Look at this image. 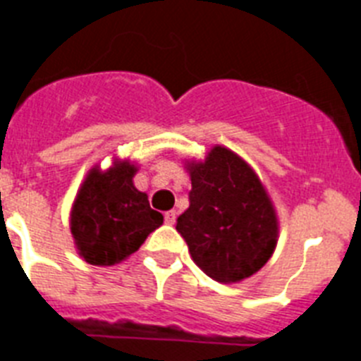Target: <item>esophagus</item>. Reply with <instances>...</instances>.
<instances>
[{"mask_svg":"<svg viewBox=\"0 0 361 361\" xmlns=\"http://www.w3.org/2000/svg\"><path fill=\"white\" fill-rule=\"evenodd\" d=\"M176 216H178V213H176V211H166L165 222L169 224V226H172V224H176Z\"/></svg>","mask_w":361,"mask_h":361,"instance_id":"obj_1","label":"esophagus"}]
</instances>
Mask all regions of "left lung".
Listing matches in <instances>:
<instances>
[{
	"instance_id": "obj_1",
	"label": "left lung",
	"mask_w": 361,
	"mask_h": 361,
	"mask_svg": "<svg viewBox=\"0 0 361 361\" xmlns=\"http://www.w3.org/2000/svg\"><path fill=\"white\" fill-rule=\"evenodd\" d=\"M192 189L176 229L196 264L218 283H240L274 255L279 222L255 171L226 147L187 161Z\"/></svg>"
}]
</instances>
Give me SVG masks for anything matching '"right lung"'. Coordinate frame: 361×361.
Segmentation results:
<instances>
[{"label": "right lung", "instance_id": "right-lung-1", "mask_svg": "<svg viewBox=\"0 0 361 361\" xmlns=\"http://www.w3.org/2000/svg\"><path fill=\"white\" fill-rule=\"evenodd\" d=\"M137 166L115 161L108 171L93 166L71 209V235L78 255L95 266H114L141 247L163 214L135 189Z\"/></svg>", "mask_w": 361, "mask_h": 361}]
</instances>
